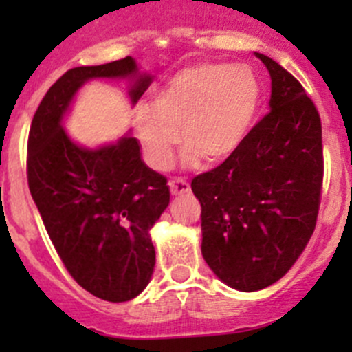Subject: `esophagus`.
<instances>
[{"instance_id":"34e87169","label":"esophagus","mask_w":352,"mask_h":352,"mask_svg":"<svg viewBox=\"0 0 352 352\" xmlns=\"http://www.w3.org/2000/svg\"><path fill=\"white\" fill-rule=\"evenodd\" d=\"M170 186V192L173 194V196H180V194H187L190 190V186L187 180L184 179H172L168 182Z\"/></svg>"}]
</instances>
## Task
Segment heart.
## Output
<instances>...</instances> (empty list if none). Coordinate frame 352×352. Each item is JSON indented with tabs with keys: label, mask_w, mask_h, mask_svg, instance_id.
I'll use <instances>...</instances> for the list:
<instances>
[{
	"label": "heart",
	"mask_w": 352,
	"mask_h": 352,
	"mask_svg": "<svg viewBox=\"0 0 352 352\" xmlns=\"http://www.w3.org/2000/svg\"><path fill=\"white\" fill-rule=\"evenodd\" d=\"M261 83L248 66L201 63L170 76L140 109L134 129L146 162L168 168L182 133L186 162L221 165L242 150L261 109Z\"/></svg>",
	"instance_id": "heart-1"
}]
</instances>
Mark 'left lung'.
<instances>
[{"label":"left lung","mask_w":352,"mask_h":352,"mask_svg":"<svg viewBox=\"0 0 352 352\" xmlns=\"http://www.w3.org/2000/svg\"><path fill=\"white\" fill-rule=\"evenodd\" d=\"M271 74V112L232 160L194 177L202 257L240 291L283 278L307 247L320 208L324 148L318 110L300 81L255 52Z\"/></svg>","instance_id":"1"}]
</instances>
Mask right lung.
Masks as SVG:
<instances>
[{
  "label": "right lung",
  "instance_id": "add662e5",
  "mask_svg": "<svg viewBox=\"0 0 352 352\" xmlns=\"http://www.w3.org/2000/svg\"><path fill=\"white\" fill-rule=\"evenodd\" d=\"M136 73L131 56L66 71L35 110L27 143L28 189L59 258L83 289L113 303L133 300L150 283V228L170 190L165 177L143 163L136 138L87 150L66 136L61 120L85 81ZM150 83L148 74L138 78L133 104Z\"/></svg>",
  "mask_w": 352,
  "mask_h": 352
}]
</instances>
